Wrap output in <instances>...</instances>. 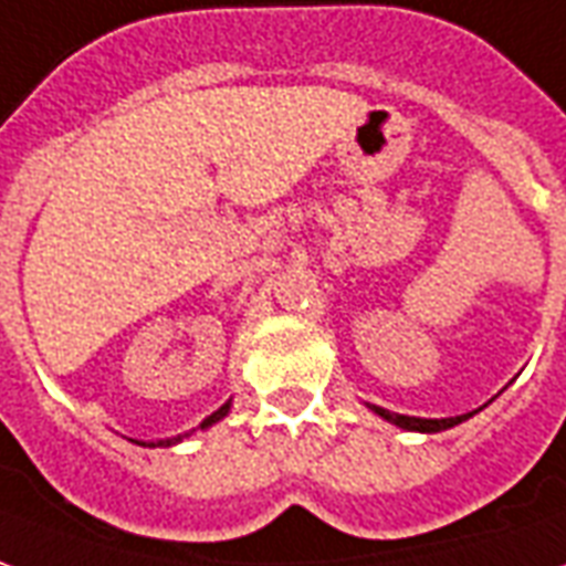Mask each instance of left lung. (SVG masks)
Returning <instances> with one entry per match:
<instances>
[{"instance_id":"obj_1","label":"left lung","mask_w":566,"mask_h":566,"mask_svg":"<svg viewBox=\"0 0 566 566\" xmlns=\"http://www.w3.org/2000/svg\"><path fill=\"white\" fill-rule=\"evenodd\" d=\"M368 411H375L380 420L392 422V426H399L405 432H443V429H453L459 422H464L468 417H474L476 411L471 413H462V417H443V420H422V417H405V413H392L387 408H378V405H366Z\"/></svg>"}]
</instances>
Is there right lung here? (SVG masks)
I'll use <instances>...</instances> for the list:
<instances>
[{
	"label": "right lung",
	"mask_w": 566,
	"mask_h": 566,
	"mask_svg": "<svg viewBox=\"0 0 566 566\" xmlns=\"http://www.w3.org/2000/svg\"><path fill=\"white\" fill-rule=\"evenodd\" d=\"M230 405H233V401H224V405H221L219 411H212L207 417V420L200 422V429H209V426H216V422L219 420H224V417H228L230 413ZM182 441V434H177V438H167V441H134V443H140V447H174V443H179Z\"/></svg>",
	"instance_id": "1"
}]
</instances>
